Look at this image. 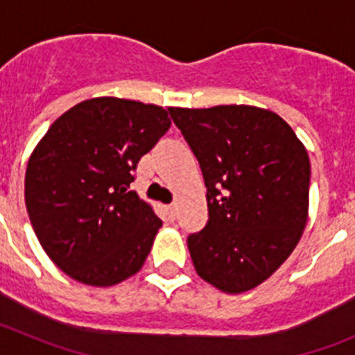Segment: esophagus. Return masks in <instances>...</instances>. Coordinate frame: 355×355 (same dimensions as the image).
<instances>
[{"label":"esophagus","instance_id":"1","mask_svg":"<svg viewBox=\"0 0 355 355\" xmlns=\"http://www.w3.org/2000/svg\"><path fill=\"white\" fill-rule=\"evenodd\" d=\"M167 213H168V218H174V216H175V205H168L167 206Z\"/></svg>","mask_w":355,"mask_h":355}]
</instances>
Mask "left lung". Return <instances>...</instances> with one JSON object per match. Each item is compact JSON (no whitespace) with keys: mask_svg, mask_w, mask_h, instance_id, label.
Segmentation results:
<instances>
[{"mask_svg":"<svg viewBox=\"0 0 355 355\" xmlns=\"http://www.w3.org/2000/svg\"><path fill=\"white\" fill-rule=\"evenodd\" d=\"M168 112L208 190V222L187 240L197 274L225 293L252 290L286 261L306 227V147L270 110L224 105Z\"/></svg>","mask_w":355,"mask_h":355,"instance_id":"left-lung-1","label":"left lung"}]
</instances>
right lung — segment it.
Listing matches in <instances>:
<instances>
[{
	"label": "right lung",
	"mask_w": 355,
	"mask_h": 355,
	"mask_svg": "<svg viewBox=\"0 0 355 355\" xmlns=\"http://www.w3.org/2000/svg\"><path fill=\"white\" fill-rule=\"evenodd\" d=\"M168 112L94 97L56 119L28 162L24 200L40 245L69 277L112 286L142 268L162 220L130 190Z\"/></svg>",
	"instance_id": "1"
}]
</instances>
